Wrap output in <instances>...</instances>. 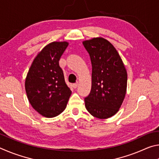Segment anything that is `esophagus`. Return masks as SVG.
Here are the masks:
<instances>
[{
    "label": "esophagus",
    "instance_id": "34e87169",
    "mask_svg": "<svg viewBox=\"0 0 159 159\" xmlns=\"http://www.w3.org/2000/svg\"><path fill=\"white\" fill-rule=\"evenodd\" d=\"M78 85H79V83H74V84H73V88H74V89H76V88L78 87Z\"/></svg>",
    "mask_w": 159,
    "mask_h": 159
}]
</instances>
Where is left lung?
<instances>
[{
  "mask_svg": "<svg viewBox=\"0 0 159 159\" xmlns=\"http://www.w3.org/2000/svg\"><path fill=\"white\" fill-rule=\"evenodd\" d=\"M92 63V85L85 106L90 114L106 119L119 111L127 90V71L118 51L102 37L83 41Z\"/></svg>",
  "mask_w": 159,
  "mask_h": 159,
  "instance_id": "8db88e82",
  "label": "left lung"
}]
</instances>
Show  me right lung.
Returning <instances> with one entry per match:
<instances>
[{
	"label": "right lung",
	"instance_id": "1",
	"mask_svg": "<svg viewBox=\"0 0 159 159\" xmlns=\"http://www.w3.org/2000/svg\"><path fill=\"white\" fill-rule=\"evenodd\" d=\"M68 45L66 41H53L45 45L34 59L26 75L27 98L32 107L44 117L60 115L71 95L59 65Z\"/></svg>",
	"mask_w": 159,
	"mask_h": 159
}]
</instances>
